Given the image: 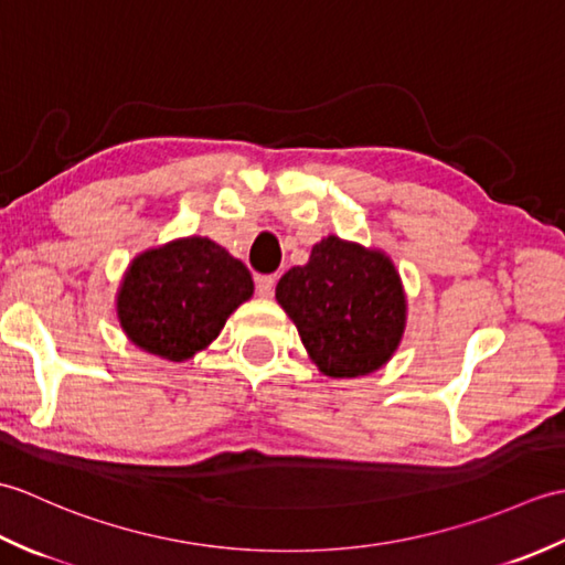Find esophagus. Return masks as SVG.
Listing matches in <instances>:
<instances>
[{"instance_id":"1","label":"esophagus","mask_w":565,"mask_h":565,"mask_svg":"<svg viewBox=\"0 0 565 565\" xmlns=\"http://www.w3.org/2000/svg\"><path fill=\"white\" fill-rule=\"evenodd\" d=\"M274 284H276L274 276H257V294L262 298H271L274 296Z\"/></svg>"}]
</instances>
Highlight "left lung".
I'll return each mask as SVG.
<instances>
[{
  "mask_svg": "<svg viewBox=\"0 0 565 565\" xmlns=\"http://www.w3.org/2000/svg\"><path fill=\"white\" fill-rule=\"evenodd\" d=\"M276 303L330 379L374 374L401 347L407 298L393 259L338 235L322 237L303 267L276 284Z\"/></svg>",
  "mask_w": 565,
  "mask_h": 565,
  "instance_id": "left-lung-1",
  "label": "left lung"
}]
</instances>
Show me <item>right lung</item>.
<instances>
[{
    "mask_svg": "<svg viewBox=\"0 0 565 565\" xmlns=\"http://www.w3.org/2000/svg\"><path fill=\"white\" fill-rule=\"evenodd\" d=\"M255 294L252 274L211 237L189 235L150 247L128 264L116 318L138 350L186 362L218 338Z\"/></svg>",
    "mask_w": 565,
    "mask_h": 565,
    "instance_id": "1",
    "label": "right lung"
}]
</instances>
